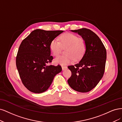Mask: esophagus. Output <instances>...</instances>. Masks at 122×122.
Returning a JSON list of instances; mask_svg holds the SVG:
<instances>
[{
    "label": "esophagus",
    "instance_id": "1",
    "mask_svg": "<svg viewBox=\"0 0 122 122\" xmlns=\"http://www.w3.org/2000/svg\"><path fill=\"white\" fill-rule=\"evenodd\" d=\"M67 68V67L66 66H62V69L63 70H64L65 69H66Z\"/></svg>",
    "mask_w": 122,
    "mask_h": 122
}]
</instances>
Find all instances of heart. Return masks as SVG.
Instances as JSON below:
<instances>
[{"mask_svg": "<svg viewBox=\"0 0 122 122\" xmlns=\"http://www.w3.org/2000/svg\"><path fill=\"white\" fill-rule=\"evenodd\" d=\"M87 45L84 38L77 37L76 35L66 33L59 37V42L53 40L50 44L51 52L57 57L61 53L62 49H65V55L57 57L55 60L56 63L66 65L72 62L73 59L78 60L83 57L86 52Z\"/></svg>", "mask_w": 122, "mask_h": 122, "instance_id": "obj_1", "label": "heart"}]
</instances>
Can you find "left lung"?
Returning <instances> with one entry per match:
<instances>
[{
  "instance_id": "obj_1",
  "label": "left lung",
  "mask_w": 122,
  "mask_h": 122,
  "mask_svg": "<svg viewBox=\"0 0 122 122\" xmlns=\"http://www.w3.org/2000/svg\"><path fill=\"white\" fill-rule=\"evenodd\" d=\"M71 31L85 39L87 48L81 61L68 66L71 76L67 81L75 91L88 92L96 87L103 76L107 51L99 37L91 30L81 28Z\"/></svg>"
}]
</instances>
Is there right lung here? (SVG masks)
<instances>
[{
	"mask_svg": "<svg viewBox=\"0 0 122 122\" xmlns=\"http://www.w3.org/2000/svg\"><path fill=\"white\" fill-rule=\"evenodd\" d=\"M63 32L36 29L23 40L16 57V66L23 84L29 91L41 93L48 89L54 78L61 71L60 65H48L53 59L51 41Z\"/></svg>",
	"mask_w": 122,
	"mask_h": 122,
	"instance_id": "right-lung-1",
	"label": "right lung"
}]
</instances>
